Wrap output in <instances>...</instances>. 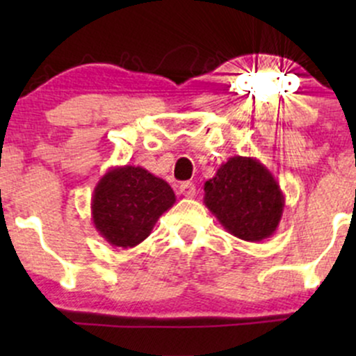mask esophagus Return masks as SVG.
I'll return each instance as SVG.
<instances>
[{
    "instance_id": "1",
    "label": "esophagus",
    "mask_w": 356,
    "mask_h": 356,
    "mask_svg": "<svg viewBox=\"0 0 356 356\" xmlns=\"http://www.w3.org/2000/svg\"><path fill=\"white\" fill-rule=\"evenodd\" d=\"M179 192H181L182 195H186V197H194L195 186L192 182H182L181 186H179Z\"/></svg>"
}]
</instances>
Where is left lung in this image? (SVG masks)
<instances>
[{
    "label": "left lung",
    "instance_id": "obj_1",
    "mask_svg": "<svg viewBox=\"0 0 356 356\" xmlns=\"http://www.w3.org/2000/svg\"><path fill=\"white\" fill-rule=\"evenodd\" d=\"M204 204L229 234L259 243L280 226L284 195L266 165L234 155L204 184Z\"/></svg>",
    "mask_w": 356,
    "mask_h": 356
}]
</instances>
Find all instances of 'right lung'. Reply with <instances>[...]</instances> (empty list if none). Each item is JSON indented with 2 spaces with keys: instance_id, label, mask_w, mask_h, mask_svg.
I'll use <instances>...</instances> for the list:
<instances>
[{
  "instance_id": "right-lung-1",
  "label": "right lung",
  "mask_w": 356,
  "mask_h": 356,
  "mask_svg": "<svg viewBox=\"0 0 356 356\" xmlns=\"http://www.w3.org/2000/svg\"><path fill=\"white\" fill-rule=\"evenodd\" d=\"M174 202L172 187L144 167H112L93 189V226L112 246L136 248Z\"/></svg>"
}]
</instances>
